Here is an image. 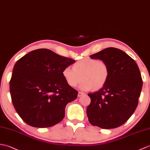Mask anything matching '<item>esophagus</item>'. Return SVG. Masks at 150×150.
Masks as SVG:
<instances>
[{"label":"esophagus","mask_w":150,"mask_h":150,"mask_svg":"<svg viewBox=\"0 0 150 150\" xmlns=\"http://www.w3.org/2000/svg\"><path fill=\"white\" fill-rule=\"evenodd\" d=\"M84 95V93H83L79 92V93H78V96H79V97H81V96H82V95Z\"/></svg>","instance_id":"1"}]
</instances>
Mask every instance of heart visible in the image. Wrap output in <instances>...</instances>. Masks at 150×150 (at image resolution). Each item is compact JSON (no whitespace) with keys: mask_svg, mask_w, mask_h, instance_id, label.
<instances>
[{"mask_svg":"<svg viewBox=\"0 0 150 150\" xmlns=\"http://www.w3.org/2000/svg\"><path fill=\"white\" fill-rule=\"evenodd\" d=\"M62 76L71 88L79 83L82 91H98L105 86L109 79L110 71L105 61L98 59L87 57L82 59L73 64V68H65Z\"/></svg>","mask_w":150,"mask_h":150,"instance_id":"obj_1","label":"heart"}]
</instances>
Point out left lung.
Returning a JSON list of instances; mask_svg holds the SVG:
<instances>
[{"label": "left lung", "mask_w": 150, "mask_h": 150, "mask_svg": "<svg viewBox=\"0 0 150 150\" xmlns=\"http://www.w3.org/2000/svg\"><path fill=\"white\" fill-rule=\"evenodd\" d=\"M105 61L110 71L103 88L88 96L87 108L89 123L104 129L117 128L129 119L138 105L142 80L133 59L118 48L109 47L89 56Z\"/></svg>", "instance_id": "1"}]
</instances>
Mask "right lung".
Listing matches in <instances>:
<instances>
[{"label":"right lung","instance_id":"1","mask_svg":"<svg viewBox=\"0 0 150 150\" xmlns=\"http://www.w3.org/2000/svg\"><path fill=\"white\" fill-rule=\"evenodd\" d=\"M74 62L46 48L31 51L17 61L9 90L14 107L27 124L47 128L62 120L66 106L78 95L62 76L63 69Z\"/></svg>","mask_w":150,"mask_h":150}]
</instances>
